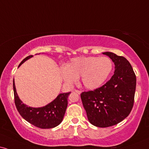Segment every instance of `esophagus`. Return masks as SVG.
<instances>
[{"label":"esophagus","instance_id":"1","mask_svg":"<svg viewBox=\"0 0 149 149\" xmlns=\"http://www.w3.org/2000/svg\"><path fill=\"white\" fill-rule=\"evenodd\" d=\"M75 92H76V93H78V94H80L81 93H82V91H80V90H77V89L75 90Z\"/></svg>","mask_w":149,"mask_h":149}]
</instances>
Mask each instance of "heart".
I'll return each mask as SVG.
<instances>
[{"mask_svg": "<svg viewBox=\"0 0 149 149\" xmlns=\"http://www.w3.org/2000/svg\"><path fill=\"white\" fill-rule=\"evenodd\" d=\"M113 62L108 57H78L73 58L62 69V78L71 84L80 78L82 84L88 89L100 86L111 73Z\"/></svg>", "mask_w": 149, "mask_h": 149, "instance_id": "obj_1", "label": "heart"}]
</instances>
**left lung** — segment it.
Masks as SVG:
<instances>
[{"mask_svg":"<svg viewBox=\"0 0 149 149\" xmlns=\"http://www.w3.org/2000/svg\"><path fill=\"white\" fill-rule=\"evenodd\" d=\"M115 65L114 74L106 84L80 94L88 121L97 127L120 123L131 113L134 103L136 76L131 64L123 56L104 52Z\"/></svg>","mask_w":149,"mask_h":149,"instance_id":"obj_1","label":"left lung"}]
</instances>
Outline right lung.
Here are the masks:
<instances>
[{"label":"right lung","instance_id":"add662e5","mask_svg":"<svg viewBox=\"0 0 149 149\" xmlns=\"http://www.w3.org/2000/svg\"><path fill=\"white\" fill-rule=\"evenodd\" d=\"M32 56L31 55L26 57L18 67ZM13 88L17 110L20 116L29 123L40 129H52L57 127L63 121L68 104L67 98L71 92L59 94L54 101L46 106L33 108L23 104L20 100L16 90L14 80L13 81Z\"/></svg>","mask_w":149,"mask_h":149}]
</instances>
